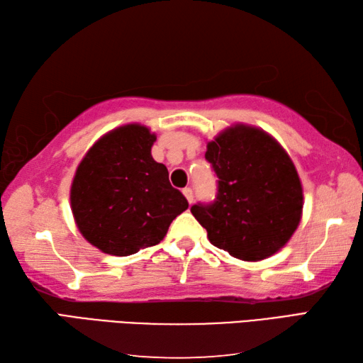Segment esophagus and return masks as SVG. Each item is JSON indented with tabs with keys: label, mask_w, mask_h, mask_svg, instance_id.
Instances as JSON below:
<instances>
[{
	"label": "esophagus",
	"mask_w": 363,
	"mask_h": 363,
	"mask_svg": "<svg viewBox=\"0 0 363 363\" xmlns=\"http://www.w3.org/2000/svg\"><path fill=\"white\" fill-rule=\"evenodd\" d=\"M183 194H184V197L188 199V202L192 203V201H194V192H192V189L191 188H184L183 189Z\"/></svg>",
	"instance_id": "esophagus-1"
}]
</instances>
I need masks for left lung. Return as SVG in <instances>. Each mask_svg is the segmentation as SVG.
<instances>
[{
	"label": "left lung",
	"mask_w": 363,
	"mask_h": 363,
	"mask_svg": "<svg viewBox=\"0 0 363 363\" xmlns=\"http://www.w3.org/2000/svg\"><path fill=\"white\" fill-rule=\"evenodd\" d=\"M205 160L218 194L191 213L210 242L244 262L274 255L298 228L304 199L288 153L263 130L235 125L208 143Z\"/></svg>",
	"instance_id": "1"
}]
</instances>
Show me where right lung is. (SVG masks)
Masks as SVG:
<instances>
[{
  "mask_svg": "<svg viewBox=\"0 0 363 363\" xmlns=\"http://www.w3.org/2000/svg\"><path fill=\"white\" fill-rule=\"evenodd\" d=\"M157 136L130 123L95 143L73 177L70 203L81 235L101 252L127 257L155 246L188 201L152 158Z\"/></svg>",
  "mask_w": 363,
  "mask_h": 363,
  "instance_id": "add662e5",
  "label": "right lung"
}]
</instances>
